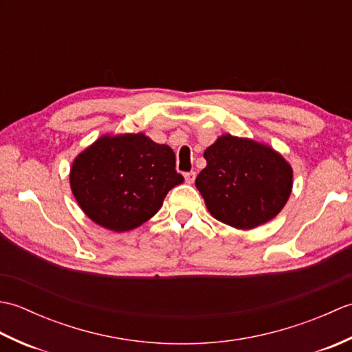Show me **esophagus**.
<instances>
[{"instance_id":"34e87169","label":"esophagus","mask_w":352,"mask_h":352,"mask_svg":"<svg viewBox=\"0 0 352 352\" xmlns=\"http://www.w3.org/2000/svg\"><path fill=\"white\" fill-rule=\"evenodd\" d=\"M195 177H197L195 172H186L184 180H186V183H188V184H192L193 182H195Z\"/></svg>"}]
</instances>
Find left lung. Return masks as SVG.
<instances>
[{
  "instance_id": "left-lung-1",
  "label": "left lung",
  "mask_w": 352,
  "mask_h": 352,
  "mask_svg": "<svg viewBox=\"0 0 352 352\" xmlns=\"http://www.w3.org/2000/svg\"><path fill=\"white\" fill-rule=\"evenodd\" d=\"M207 166L195 186L214 219L252 230L274 219L286 206L294 169L272 146L226 133L204 151Z\"/></svg>"
}]
</instances>
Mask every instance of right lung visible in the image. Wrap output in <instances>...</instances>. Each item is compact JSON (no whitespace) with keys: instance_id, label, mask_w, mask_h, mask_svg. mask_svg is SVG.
<instances>
[{"instance_id":"1","label":"right lung","mask_w":352,"mask_h":352,"mask_svg":"<svg viewBox=\"0 0 352 352\" xmlns=\"http://www.w3.org/2000/svg\"><path fill=\"white\" fill-rule=\"evenodd\" d=\"M184 182L175 154L144 133L102 134L72 162L69 184L81 210L115 233L140 227Z\"/></svg>"}]
</instances>
